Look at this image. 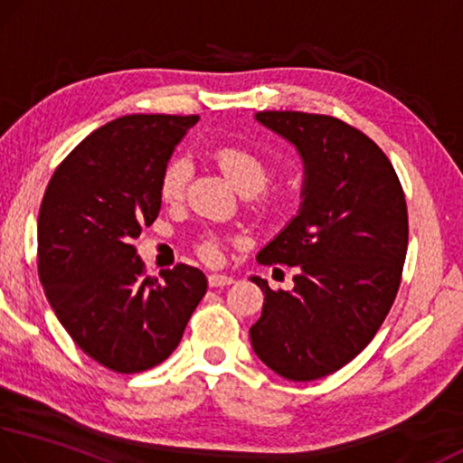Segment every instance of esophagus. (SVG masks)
Segmentation results:
<instances>
[{
	"label": "esophagus",
	"mask_w": 463,
	"mask_h": 463,
	"mask_svg": "<svg viewBox=\"0 0 463 463\" xmlns=\"http://www.w3.org/2000/svg\"><path fill=\"white\" fill-rule=\"evenodd\" d=\"M232 283H233V277H230V275H222V273L209 275L211 288H225V286H232Z\"/></svg>",
	"instance_id": "1"
}]
</instances>
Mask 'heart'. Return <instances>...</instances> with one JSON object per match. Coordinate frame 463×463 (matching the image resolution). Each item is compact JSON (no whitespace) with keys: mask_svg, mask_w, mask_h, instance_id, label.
I'll return each instance as SVG.
<instances>
[{"mask_svg":"<svg viewBox=\"0 0 463 463\" xmlns=\"http://www.w3.org/2000/svg\"><path fill=\"white\" fill-rule=\"evenodd\" d=\"M217 167L222 169L223 175L230 180V184L236 188L240 194H256L267 186L269 175V163L260 157L252 148L241 145H223L215 148L213 153ZM192 175V163L184 155H175L169 159L163 167L159 177V194L165 203L180 201L186 192V186ZM198 254L204 260H217L219 259V241L213 236H204L198 241Z\"/></svg>","mask_w":463,"mask_h":463,"instance_id":"heart-1","label":"heart"}]
</instances>
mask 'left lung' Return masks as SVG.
Masks as SVG:
<instances>
[{
	"instance_id": "left-lung-1",
	"label": "left lung",
	"mask_w": 463,
	"mask_h": 463,
	"mask_svg": "<svg viewBox=\"0 0 463 463\" xmlns=\"http://www.w3.org/2000/svg\"><path fill=\"white\" fill-rule=\"evenodd\" d=\"M304 159V203L256 256L296 269L294 289L265 294L250 326L259 358L283 379L337 373L371 344L389 315L408 252V207L393 165L376 142L337 118L259 111Z\"/></svg>"
}]
</instances>
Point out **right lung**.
Here are the masks:
<instances>
[{"mask_svg": "<svg viewBox=\"0 0 463 463\" xmlns=\"http://www.w3.org/2000/svg\"><path fill=\"white\" fill-rule=\"evenodd\" d=\"M198 116L134 113L63 159L39 211V279L63 329L113 373L169 358L207 291L201 269L145 275L134 240L159 215V177Z\"/></svg>", "mask_w": 463, "mask_h": 463, "instance_id": "right-lung-1", "label": "right lung"}]
</instances>
